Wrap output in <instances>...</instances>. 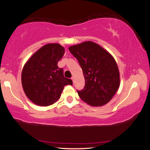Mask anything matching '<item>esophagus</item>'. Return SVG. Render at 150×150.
<instances>
[{
  "instance_id": "esophagus-1",
  "label": "esophagus",
  "mask_w": 150,
  "mask_h": 150,
  "mask_svg": "<svg viewBox=\"0 0 150 150\" xmlns=\"http://www.w3.org/2000/svg\"><path fill=\"white\" fill-rule=\"evenodd\" d=\"M71 79H72L73 83H75V77H71Z\"/></svg>"
}]
</instances>
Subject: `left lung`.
I'll use <instances>...</instances> for the list:
<instances>
[{
    "label": "left lung",
    "instance_id": "1",
    "mask_svg": "<svg viewBox=\"0 0 150 150\" xmlns=\"http://www.w3.org/2000/svg\"><path fill=\"white\" fill-rule=\"evenodd\" d=\"M78 60L85 78L79 96L92 106H101L112 98L120 86V74L115 59L95 42L87 41L69 48Z\"/></svg>",
    "mask_w": 150,
    "mask_h": 150
}]
</instances>
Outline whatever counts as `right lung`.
<instances>
[{
  "label": "right lung",
  "instance_id": "add662e5",
  "mask_svg": "<svg viewBox=\"0 0 150 150\" xmlns=\"http://www.w3.org/2000/svg\"><path fill=\"white\" fill-rule=\"evenodd\" d=\"M64 54L59 44H48L36 51L27 61L21 73L24 92L38 106H50L61 97L64 87L73 85L72 80L64 77L63 69L58 62Z\"/></svg>",
  "mask_w": 150,
  "mask_h": 150
}]
</instances>
